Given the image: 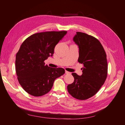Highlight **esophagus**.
<instances>
[{
  "mask_svg": "<svg viewBox=\"0 0 125 125\" xmlns=\"http://www.w3.org/2000/svg\"><path fill=\"white\" fill-rule=\"evenodd\" d=\"M65 73H66V74H70V73H69V72H68V71H65Z\"/></svg>",
  "mask_w": 125,
  "mask_h": 125,
  "instance_id": "obj_1",
  "label": "esophagus"
}]
</instances>
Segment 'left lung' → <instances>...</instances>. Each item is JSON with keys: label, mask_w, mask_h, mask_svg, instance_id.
Here are the masks:
<instances>
[{"label": "left lung", "mask_w": 125, "mask_h": 125, "mask_svg": "<svg viewBox=\"0 0 125 125\" xmlns=\"http://www.w3.org/2000/svg\"><path fill=\"white\" fill-rule=\"evenodd\" d=\"M73 41L79 48L78 62L83 65L82 74L73 73L74 82L67 90L75 99L84 100L92 97L103 85L107 76L106 54L100 42L86 33L77 32Z\"/></svg>", "instance_id": "8db88e82"}]
</instances>
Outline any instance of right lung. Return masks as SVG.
<instances>
[{
    "mask_svg": "<svg viewBox=\"0 0 125 125\" xmlns=\"http://www.w3.org/2000/svg\"><path fill=\"white\" fill-rule=\"evenodd\" d=\"M67 31H48L33 34L25 39L17 53L16 71L20 84L34 96L51 91L54 82L65 73L62 68H53L44 61L54 54V48Z\"/></svg>",
    "mask_w": 125,
    "mask_h": 125,
    "instance_id": "obj_1",
    "label": "right lung"
}]
</instances>
